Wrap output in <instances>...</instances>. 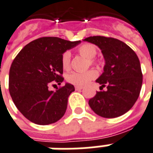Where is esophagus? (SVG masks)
Listing matches in <instances>:
<instances>
[{
    "label": "esophagus",
    "instance_id": "esophagus-1",
    "mask_svg": "<svg viewBox=\"0 0 153 153\" xmlns=\"http://www.w3.org/2000/svg\"><path fill=\"white\" fill-rule=\"evenodd\" d=\"M82 87H79V86H75V90L76 91H79V90H82Z\"/></svg>",
    "mask_w": 153,
    "mask_h": 153
}]
</instances>
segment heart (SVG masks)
<instances>
[{
  "instance_id": "obj_1",
  "label": "heart",
  "mask_w": 153,
  "mask_h": 153,
  "mask_svg": "<svg viewBox=\"0 0 153 153\" xmlns=\"http://www.w3.org/2000/svg\"><path fill=\"white\" fill-rule=\"evenodd\" d=\"M78 52L81 55L84 56L88 59V65H93L96 62L94 57L97 53V47L92 44H83L78 48ZM71 53L69 50L65 51L62 56V65L65 70H68L71 66ZM97 71L93 70L85 72H71L66 76L68 82L75 86H83L87 84L91 80L97 78Z\"/></svg>"
}]
</instances>
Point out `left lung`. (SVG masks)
I'll return each mask as SVG.
<instances>
[{
  "label": "left lung",
  "mask_w": 153,
  "mask_h": 153,
  "mask_svg": "<svg viewBox=\"0 0 153 153\" xmlns=\"http://www.w3.org/2000/svg\"><path fill=\"white\" fill-rule=\"evenodd\" d=\"M85 41L98 46L105 61L104 72L97 79L100 88L88 104L97 115L106 118L122 116L131 109L140 96L143 82L140 60L128 45L119 39L90 36Z\"/></svg>",
  "instance_id": "8db88e82"
}]
</instances>
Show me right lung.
<instances>
[{
    "label": "right lung",
    "mask_w": 153,
    "mask_h": 153,
    "mask_svg": "<svg viewBox=\"0 0 153 153\" xmlns=\"http://www.w3.org/2000/svg\"><path fill=\"white\" fill-rule=\"evenodd\" d=\"M80 42L41 37L26 45L13 61L9 91L17 108L31 123L48 125L65 114L74 87L65 83L56 91L48 88L53 82L60 85L63 82L62 53Z\"/></svg>",
    "instance_id": "add662e5"
}]
</instances>
